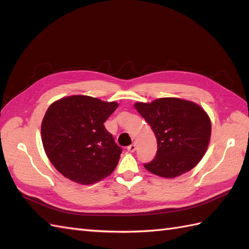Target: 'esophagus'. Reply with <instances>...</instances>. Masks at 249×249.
<instances>
[{
  "instance_id": "obj_1",
  "label": "esophagus",
  "mask_w": 249,
  "mask_h": 249,
  "mask_svg": "<svg viewBox=\"0 0 249 249\" xmlns=\"http://www.w3.org/2000/svg\"><path fill=\"white\" fill-rule=\"evenodd\" d=\"M135 149H136L135 143H133V144H131L130 146H128V150L130 151V153H133V151H135Z\"/></svg>"
}]
</instances>
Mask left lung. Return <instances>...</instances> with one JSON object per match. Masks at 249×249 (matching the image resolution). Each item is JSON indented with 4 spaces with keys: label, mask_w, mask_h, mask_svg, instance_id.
<instances>
[{
    "label": "left lung",
    "mask_w": 249,
    "mask_h": 249,
    "mask_svg": "<svg viewBox=\"0 0 249 249\" xmlns=\"http://www.w3.org/2000/svg\"><path fill=\"white\" fill-rule=\"evenodd\" d=\"M157 139V155L144 164L150 173L174 178L199 163L210 144L212 124L206 111L191 101L161 98L134 104Z\"/></svg>",
    "instance_id": "8db88e82"
}]
</instances>
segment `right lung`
<instances>
[{
  "mask_svg": "<svg viewBox=\"0 0 249 249\" xmlns=\"http://www.w3.org/2000/svg\"><path fill=\"white\" fill-rule=\"evenodd\" d=\"M117 107L88 95L65 96L49 106L40 135L49 161L64 177L91 185L113 173L123 150L104 123Z\"/></svg>",
  "mask_w": 249,
  "mask_h": 249,
  "instance_id": "1",
  "label": "right lung"
}]
</instances>
